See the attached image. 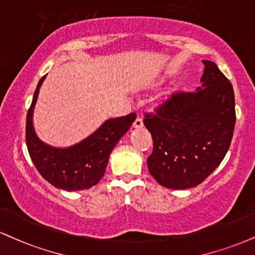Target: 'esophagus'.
I'll return each instance as SVG.
<instances>
[{"label": "esophagus", "mask_w": 255, "mask_h": 255, "mask_svg": "<svg viewBox=\"0 0 255 255\" xmlns=\"http://www.w3.org/2000/svg\"><path fill=\"white\" fill-rule=\"evenodd\" d=\"M133 127H134V128H142V127H143V121H142V119L137 118V119L135 120V121H134Z\"/></svg>", "instance_id": "esophagus-1"}]
</instances>
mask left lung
Returning <instances> with one entry per match:
<instances>
[{"label":"left lung","instance_id":"left-lung-1","mask_svg":"<svg viewBox=\"0 0 255 255\" xmlns=\"http://www.w3.org/2000/svg\"><path fill=\"white\" fill-rule=\"evenodd\" d=\"M201 87L172 95L143 120L153 139L149 173L167 189L197 186L214 172L231 146L235 98L231 82L215 63L203 60Z\"/></svg>","mask_w":255,"mask_h":255}]
</instances>
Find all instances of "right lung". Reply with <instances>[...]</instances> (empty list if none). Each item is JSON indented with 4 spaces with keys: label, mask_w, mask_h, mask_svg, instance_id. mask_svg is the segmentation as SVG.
Masks as SVG:
<instances>
[{
    "label": "right lung",
    "mask_w": 255,
    "mask_h": 255,
    "mask_svg": "<svg viewBox=\"0 0 255 255\" xmlns=\"http://www.w3.org/2000/svg\"><path fill=\"white\" fill-rule=\"evenodd\" d=\"M45 78L39 81L27 113L26 143L30 159L39 173L58 189L71 192L91 188L104 176L110 153L135 121L136 114L107 120L94 133L72 146H51L40 140L33 125L34 107Z\"/></svg>",
    "instance_id": "1"
}]
</instances>
